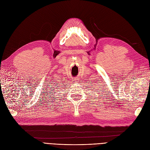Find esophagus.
Instances as JSON below:
<instances>
[{"label": "esophagus", "mask_w": 150, "mask_h": 150, "mask_svg": "<svg viewBox=\"0 0 150 150\" xmlns=\"http://www.w3.org/2000/svg\"><path fill=\"white\" fill-rule=\"evenodd\" d=\"M73 80L72 81V82H74V83H76L77 82H78V78H74V79H72Z\"/></svg>", "instance_id": "obj_1"}]
</instances>
